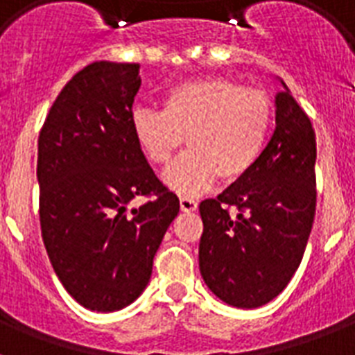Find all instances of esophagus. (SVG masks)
<instances>
[{
  "label": "esophagus",
  "instance_id": "obj_1",
  "mask_svg": "<svg viewBox=\"0 0 355 355\" xmlns=\"http://www.w3.org/2000/svg\"><path fill=\"white\" fill-rule=\"evenodd\" d=\"M180 210L189 214V211L197 210V200L189 199V197H180Z\"/></svg>",
  "mask_w": 355,
  "mask_h": 355
}]
</instances>
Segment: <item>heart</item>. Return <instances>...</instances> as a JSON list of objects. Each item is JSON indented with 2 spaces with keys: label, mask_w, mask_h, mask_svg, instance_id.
Masks as SVG:
<instances>
[{
  "label": "heart",
  "mask_w": 355,
  "mask_h": 355,
  "mask_svg": "<svg viewBox=\"0 0 355 355\" xmlns=\"http://www.w3.org/2000/svg\"><path fill=\"white\" fill-rule=\"evenodd\" d=\"M162 112L136 108L132 134L147 160L166 166L184 144L189 150L166 173L167 188L197 195L217 178L247 177L263 155L275 125V107L261 90L228 79H197L173 86Z\"/></svg>",
  "instance_id": "obj_1"
}]
</instances>
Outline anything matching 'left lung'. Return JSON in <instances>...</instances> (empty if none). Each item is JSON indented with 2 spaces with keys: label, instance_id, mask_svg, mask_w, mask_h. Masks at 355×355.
I'll list each match as a JSON object with an SVG mask.
<instances>
[{
  "label": "left lung",
  "instance_id": "obj_1",
  "mask_svg": "<svg viewBox=\"0 0 355 355\" xmlns=\"http://www.w3.org/2000/svg\"><path fill=\"white\" fill-rule=\"evenodd\" d=\"M282 86L276 128L256 167L199 206L200 275L234 308H259L286 289L313 227L315 130L286 83Z\"/></svg>",
  "mask_w": 355,
  "mask_h": 355
}]
</instances>
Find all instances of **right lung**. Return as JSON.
<instances>
[{"label": "right lung", "instance_id": "1", "mask_svg": "<svg viewBox=\"0 0 355 355\" xmlns=\"http://www.w3.org/2000/svg\"><path fill=\"white\" fill-rule=\"evenodd\" d=\"M139 64L94 62L71 77L38 138L36 177L47 256L66 291L92 311L144 293L180 202L132 134ZM138 194L150 200L128 210Z\"/></svg>", "mask_w": 355, "mask_h": 355}]
</instances>
